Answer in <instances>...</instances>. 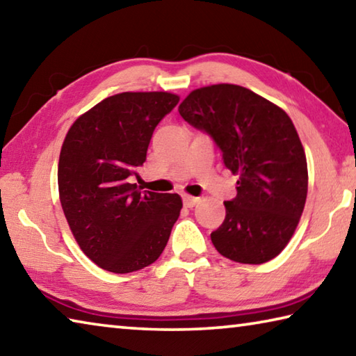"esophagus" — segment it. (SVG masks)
I'll list each match as a JSON object with an SVG mask.
<instances>
[{
    "label": "esophagus",
    "instance_id": "1",
    "mask_svg": "<svg viewBox=\"0 0 356 356\" xmlns=\"http://www.w3.org/2000/svg\"><path fill=\"white\" fill-rule=\"evenodd\" d=\"M182 200H184V204H185V206L186 207H195L196 206V204H200V197H195V196H190V195H184L182 196Z\"/></svg>",
    "mask_w": 356,
    "mask_h": 356
}]
</instances>
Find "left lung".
Returning <instances> with one entry per match:
<instances>
[{
	"mask_svg": "<svg viewBox=\"0 0 356 356\" xmlns=\"http://www.w3.org/2000/svg\"><path fill=\"white\" fill-rule=\"evenodd\" d=\"M180 116L207 134L237 174V196L225 202L226 218L210 234L221 256L264 264L293 236L308 195V165L291 118L280 106L237 84L190 92Z\"/></svg>",
	"mask_w": 356,
	"mask_h": 356,
	"instance_id": "obj_1",
	"label": "left lung"
}]
</instances>
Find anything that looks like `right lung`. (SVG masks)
Here are the masks:
<instances>
[{
  "label": "right lung",
  "mask_w": 356,
  "mask_h": 356,
  "mask_svg": "<svg viewBox=\"0 0 356 356\" xmlns=\"http://www.w3.org/2000/svg\"><path fill=\"white\" fill-rule=\"evenodd\" d=\"M177 104L170 92L116 94L65 135L59 200L80 248L106 272L131 273L155 262L179 218V195L141 191L129 180L146 161L155 127Z\"/></svg>",
  "instance_id": "add662e5"
}]
</instances>
